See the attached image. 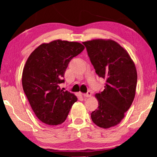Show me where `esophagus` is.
I'll return each instance as SVG.
<instances>
[{
    "label": "esophagus",
    "mask_w": 157,
    "mask_h": 157,
    "mask_svg": "<svg viewBox=\"0 0 157 157\" xmlns=\"http://www.w3.org/2000/svg\"><path fill=\"white\" fill-rule=\"evenodd\" d=\"M91 96V92L90 91H88L86 94H83V97H90Z\"/></svg>",
    "instance_id": "obj_1"
}]
</instances>
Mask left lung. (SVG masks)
I'll use <instances>...</instances> for the list:
<instances>
[{
    "label": "left lung",
    "mask_w": 157,
    "mask_h": 157,
    "mask_svg": "<svg viewBox=\"0 0 157 157\" xmlns=\"http://www.w3.org/2000/svg\"><path fill=\"white\" fill-rule=\"evenodd\" d=\"M92 65L99 77L106 80L104 90L96 94L98 109L91 113L101 128L119 124L134 101L137 83L135 64L128 53L111 39L83 42Z\"/></svg>",
    "instance_id": "8db88e82"
}]
</instances>
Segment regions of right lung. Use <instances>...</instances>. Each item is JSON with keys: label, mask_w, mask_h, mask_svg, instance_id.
Here are the masks:
<instances>
[{"label": "right lung", "mask_w": 157, "mask_h": 157, "mask_svg": "<svg viewBox=\"0 0 157 157\" xmlns=\"http://www.w3.org/2000/svg\"><path fill=\"white\" fill-rule=\"evenodd\" d=\"M80 43L56 40L38 46L28 58L23 70L24 93L38 119L48 125L61 124L76 96L59 84L73 58L82 52Z\"/></svg>", "instance_id": "add662e5"}]
</instances>
